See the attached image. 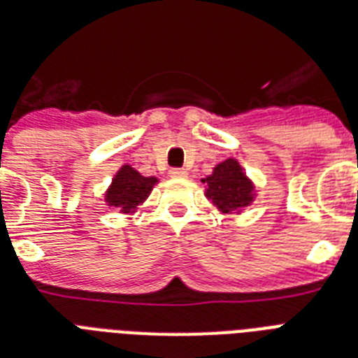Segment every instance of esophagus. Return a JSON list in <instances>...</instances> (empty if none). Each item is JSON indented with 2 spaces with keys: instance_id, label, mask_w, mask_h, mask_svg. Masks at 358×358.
<instances>
[{
  "instance_id": "obj_1",
  "label": "esophagus",
  "mask_w": 358,
  "mask_h": 358,
  "mask_svg": "<svg viewBox=\"0 0 358 358\" xmlns=\"http://www.w3.org/2000/svg\"><path fill=\"white\" fill-rule=\"evenodd\" d=\"M170 176H172L173 179H185L188 173H186V170H182V168H172V170H170Z\"/></svg>"
}]
</instances>
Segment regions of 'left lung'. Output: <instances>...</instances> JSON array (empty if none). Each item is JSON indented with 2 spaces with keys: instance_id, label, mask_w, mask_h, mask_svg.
Listing matches in <instances>:
<instances>
[{
  "instance_id": "8db88e82",
  "label": "left lung",
  "mask_w": 358,
  "mask_h": 358,
  "mask_svg": "<svg viewBox=\"0 0 358 358\" xmlns=\"http://www.w3.org/2000/svg\"><path fill=\"white\" fill-rule=\"evenodd\" d=\"M206 185L205 196L223 214H239L254 201V185L236 159H227L214 168L212 176L201 179Z\"/></svg>"
}]
</instances>
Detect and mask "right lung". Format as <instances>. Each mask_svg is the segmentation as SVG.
Instances as JSON below:
<instances>
[{"instance_id":"right-lung-1","label":"right lung","mask_w":358,"mask_h":358,"mask_svg":"<svg viewBox=\"0 0 358 358\" xmlns=\"http://www.w3.org/2000/svg\"><path fill=\"white\" fill-rule=\"evenodd\" d=\"M157 182V177H144L129 164H124L119 172L115 173L113 182L106 192V203L122 214H131L137 210L141 203L146 201Z\"/></svg>"}]
</instances>
